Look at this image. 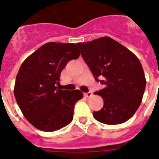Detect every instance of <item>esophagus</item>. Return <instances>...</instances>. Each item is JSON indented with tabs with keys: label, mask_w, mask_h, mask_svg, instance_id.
<instances>
[{
	"label": "esophagus",
	"mask_w": 159,
	"mask_h": 159,
	"mask_svg": "<svg viewBox=\"0 0 159 159\" xmlns=\"http://www.w3.org/2000/svg\"><path fill=\"white\" fill-rule=\"evenodd\" d=\"M84 96L87 97V98H91L92 96V92H87V93H84Z\"/></svg>",
	"instance_id": "1"
}]
</instances>
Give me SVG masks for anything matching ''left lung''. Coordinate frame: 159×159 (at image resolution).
Instances as JSON below:
<instances>
[{"label":"left lung","mask_w":159,"mask_h":159,"mask_svg":"<svg viewBox=\"0 0 159 159\" xmlns=\"http://www.w3.org/2000/svg\"><path fill=\"white\" fill-rule=\"evenodd\" d=\"M77 45L95 80L105 86L95 92L104 104L100 111L93 112L94 118L108 125L127 122L141 104L147 84L139 60L108 36Z\"/></svg>","instance_id":"left-lung-1"}]
</instances>
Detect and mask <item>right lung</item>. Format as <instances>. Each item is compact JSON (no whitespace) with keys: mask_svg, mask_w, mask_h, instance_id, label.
Instances as JSON below:
<instances>
[{"mask_svg":"<svg viewBox=\"0 0 159 159\" xmlns=\"http://www.w3.org/2000/svg\"><path fill=\"white\" fill-rule=\"evenodd\" d=\"M80 55L75 43L49 42L22 63L14 95L25 119L38 130L55 131L72 121L74 106L84 95L80 90H61L57 84L67 63Z\"/></svg>","mask_w":159,"mask_h":159,"instance_id":"obj_1","label":"right lung"}]
</instances>
